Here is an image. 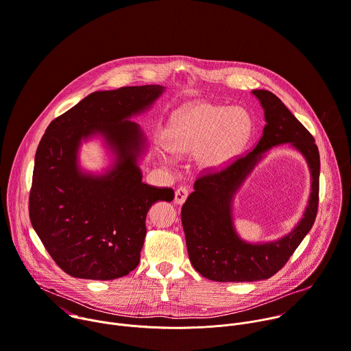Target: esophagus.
<instances>
[{
	"label": "esophagus",
	"instance_id": "1",
	"mask_svg": "<svg viewBox=\"0 0 351 351\" xmlns=\"http://www.w3.org/2000/svg\"><path fill=\"white\" fill-rule=\"evenodd\" d=\"M187 195H189V190L184 186L178 187V190L175 191V202L176 204H183L186 201Z\"/></svg>",
	"mask_w": 351,
	"mask_h": 351
}]
</instances>
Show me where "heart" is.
Masks as SVG:
<instances>
[{
  "label": "heart",
  "instance_id": "obj_1",
  "mask_svg": "<svg viewBox=\"0 0 351 351\" xmlns=\"http://www.w3.org/2000/svg\"><path fill=\"white\" fill-rule=\"evenodd\" d=\"M251 132V120L240 108L201 103L178 111L164 132L165 147L175 154L195 153L208 169L227 164Z\"/></svg>",
  "mask_w": 351,
  "mask_h": 351
}]
</instances>
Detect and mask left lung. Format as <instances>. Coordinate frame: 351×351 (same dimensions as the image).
<instances>
[{"label": "left lung", "instance_id": "1", "mask_svg": "<svg viewBox=\"0 0 351 351\" xmlns=\"http://www.w3.org/2000/svg\"><path fill=\"white\" fill-rule=\"evenodd\" d=\"M252 93L265 108L266 125L255 147L220 169L208 171L194 182V191L182 206L180 217L193 267L217 282H252L280 271L314 224L319 199V153L313 135L270 90ZM291 143L306 157L312 171V195L304 219L284 239L251 246L241 242L230 223V199L245 176L273 145Z\"/></svg>", "mask_w": 351, "mask_h": 351}]
</instances>
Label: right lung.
<instances>
[{
	"label": "right lung",
	"mask_w": 351,
	"mask_h": 351,
	"mask_svg": "<svg viewBox=\"0 0 351 351\" xmlns=\"http://www.w3.org/2000/svg\"><path fill=\"white\" fill-rule=\"evenodd\" d=\"M161 92L160 85L93 92L56 117L37 147L30 220L51 258L71 277L114 280L135 270L149 208L175 197L171 187L142 182L136 157L145 139L138 124L127 121ZM96 132L119 154L116 168L100 178L76 168L80 139Z\"/></svg>",
	"instance_id": "1"
}]
</instances>
